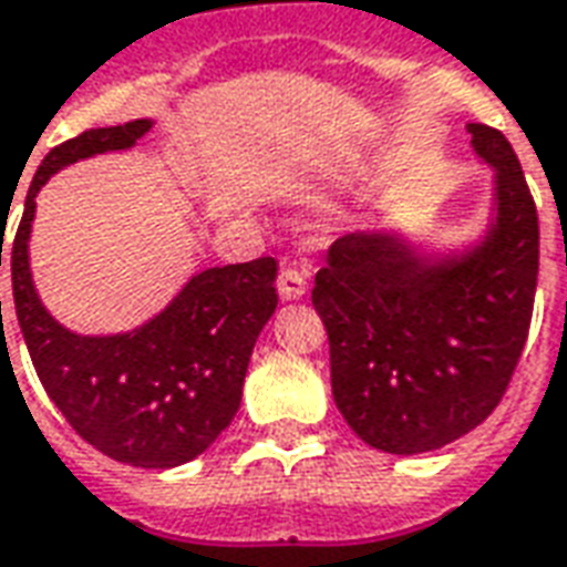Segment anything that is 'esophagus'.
<instances>
[{"label": "esophagus", "mask_w": 567, "mask_h": 567, "mask_svg": "<svg viewBox=\"0 0 567 567\" xmlns=\"http://www.w3.org/2000/svg\"><path fill=\"white\" fill-rule=\"evenodd\" d=\"M303 295H307V272L297 270V267L279 272V297L282 300H300Z\"/></svg>", "instance_id": "esophagus-1"}]
</instances>
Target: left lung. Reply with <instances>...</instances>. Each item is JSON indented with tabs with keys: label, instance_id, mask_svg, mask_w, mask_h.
<instances>
[{
	"label": "left lung",
	"instance_id": "left-lung-1",
	"mask_svg": "<svg viewBox=\"0 0 567 567\" xmlns=\"http://www.w3.org/2000/svg\"><path fill=\"white\" fill-rule=\"evenodd\" d=\"M491 168L488 217L461 243L399 227L355 229L328 248L312 307L331 347V393L371 449H445L488 417L532 324L540 229L513 146L470 122Z\"/></svg>",
	"mask_w": 567,
	"mask_h": 567
}]
</instances>
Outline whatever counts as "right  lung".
<instances>
[{
    "label": "right lung",
    "instance_id": "add662e5",
    "mask_svg": "<svg viewBox=\"0 0 567 567\" xmlns=\"http://www.w3.org/2000/svg\"><path fill=\"white\" fill-rule=\"evenodd\" d=\"M153 125V118H134L91 128L42 159L11 243V288L35 374L66 423L113 461L172 470L199 457L236 417L257 334L279 303L272 288L279 264L257 257L208 267L189 276L156 316L116 334H79L58 322L30 270L39 189L76 162L132 150Z\"/></svg>",
    "mask_w": 567,
    "mask_h": 567
}]
</instances>
